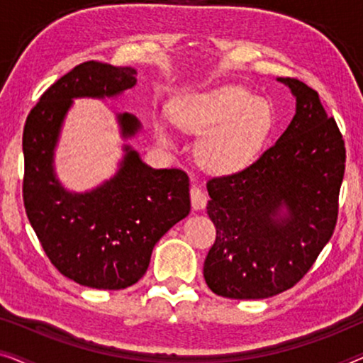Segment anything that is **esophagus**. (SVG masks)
<instances>
[{"mask_svg": "<svg viewBox=\"0 0 363 363\" xmlns=\"http://www.w3.org/2000/svg\"><path fill=\"white\" fill-rule=\"evenodd\" d=\"M190 198H191V208L195 211L203 210L208 203V195L201 190L200 186H193L190 190Z\"/></svg>", "mask_w": 363, "mask_h": 363, "instance_id": "1", "label": "esophagus"}]
</instances>
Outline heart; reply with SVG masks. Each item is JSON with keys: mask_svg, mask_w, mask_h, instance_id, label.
Masks as SVG:
<instances>
[{"mask_svg": "<svg viewBox=\"0 0 363 363\" xmlns=\"http://www.w3.org/2000/svg\"><path fill=\"white\" fill-rule=\"evenodd\" d=\"M172 121L182 130L201 135L196 158L205 170L231 175L259 157L274 128V111L266 99L225 86L185 96L173 108ZM155 133L162 142H170L162 122H155Z\"/></svg>", "mask_w": 363, "mask_h": 363, "instance_id": "heart-1", "label": "heart"}]
</instances>
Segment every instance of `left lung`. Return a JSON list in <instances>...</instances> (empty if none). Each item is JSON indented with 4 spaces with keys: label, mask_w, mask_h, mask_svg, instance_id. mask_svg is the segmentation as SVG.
<instances>
[{
    "label": "left lung",
    "mask_w": 363,
    "mask_h": 363,
    "mask_svg": "<svg viewBox=\"0 0 363 363\" xmlns=\"http://www.w3.org/2000/svg\"><path fill=\"white\" fill-rule=\"evenodd\" d=\"M296 97L284 133L245 170L206 183L216 241L203 276L230 299L291 289L329 242L345 170L342 133L304 82L277 77Z\"/></svg>",
    "instance_id": "left-lung-1"
}]
</instances>
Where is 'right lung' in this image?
Here are the masks:
<instances>
[{
	"mask_svg": "<svg viewBox=\"0 0 363 363\" xmlns=\"http://www.w3.org/2000/svg\"><path fill=\"white\" fill-rule=\"evenodd\" d=\"M133 67L87 61L52 84L29 112L23 132L26 215L59 272L94 289H125L145 274L153 246L190 213V180L155 168L125 143L118 170L94 190L69 191L54 170V152L74 99H112L137 84ZM123 140L142 123L117 113Z\"/></svg>",
	"mask_w": 363,
	"mask_h": 363,
	"instance_id": "obj_1",
	"label": "right lung"
}]
</instances>
